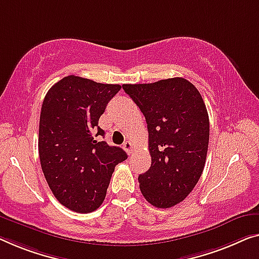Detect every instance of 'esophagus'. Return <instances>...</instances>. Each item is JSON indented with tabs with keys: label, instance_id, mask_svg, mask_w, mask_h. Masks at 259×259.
I'll return each instance as SVG.
<instances>
[{
	"label": "esophagus",
	"instance_id": "esophagus-1",
	"mask_svg": "<svg viewBox=\"0 0 259 259\" xmlns=\"http://www.w3.org/2000/svg\"><path fill=\"white\" fill-rule=\"evenodd\" d=\"M123 149L125 150L126 153L128 154H131L134 152V145H133V142L130 141H126L124 144H123Z\"/></svg>",
	"mask_w": 259,
	"mask_h": 259
}]
</instances>
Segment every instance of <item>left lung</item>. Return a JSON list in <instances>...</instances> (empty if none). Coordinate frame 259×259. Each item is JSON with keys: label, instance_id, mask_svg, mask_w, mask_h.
I'll use <instances>...</instances> for the list:
<instances>
[{"label": "left lung", "instance_id": "left-lung-1", "mask_svg": "<svg viewBox=\"0 0 259 259\" xmlns=\"http://www.w3.org/2000/svg\"><path fill=\"white\" fill-rule=\"evenodd\" d=\"M145 116L151 166L138 177L146 201L171 208L186 199L202 175L209 117L202 96L184 78L123 84Z\"/></svg>", "mask_w": 259, "mask_h": 259}]
</instances>
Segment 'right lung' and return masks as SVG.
I'll return each mask as SVG.
<instances>
[{"mask_svg":"<svg viewBox=\"0 0 259 259\" xmlns=\"http://www.w3.org/2000/svg\"><path fill=\"white\" fill-rule=\"evenodd\" d=\"M119 90L68 75L45 95L38 137L41 169L58 201L76 213L101 206L115 166L128 158L118 146L96 140L105 136L99 118Z\"/></svg>","mask_w":259,"mask_h":259,"instance_id":"obj_1","label":"right lung"}]
</instances>
